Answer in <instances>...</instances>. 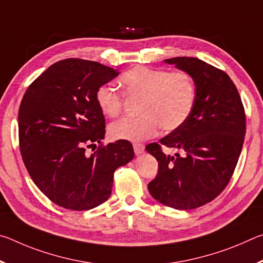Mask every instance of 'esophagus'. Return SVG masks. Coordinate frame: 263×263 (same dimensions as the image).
<instances>
[{
  "label": "esophagus",
  "instance_id": "esophagus-1",
  "mask_svg": "<svg viewBox=\"0 0 263 263\" xmlns=\"http://www.w3.org/2000/svg\"><path fill=\"white\" fill-rule=\"evenodd\" d=\"M133 149H135V153L137 155H139L141 153H144L145 146L142 145V144H135V145H133Z\"/></svg>",
  "mask_w": 263,
  "mask_h": 263
}]
</instances>
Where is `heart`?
<instances>
[{
  "instance_id": "obj_1",
  "label": "heart",
  "mask_w": 263,
  "mask_h": 263,
  "mask_svg": "<svg viewBox=\"0 0 263 263\" xmlns=\"http://www.w3.org/2000/svg\"><path fill=\"white\" fill-rule=\"evenodd\" d=\"M119 84L127 97H140L137 117H125L110 124L109 136L114 140L141 141L154 136L161 126L171 132L188 121L196 103V84L184 70L136 66L126 70ZM96 104L106 117H116L123 108L122 96L108 84L95 92Z\"/></svg>"
}]
</instances>
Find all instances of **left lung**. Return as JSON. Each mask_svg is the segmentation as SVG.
I'll list each match as a JSON object with an SVG mask.
<instances>
[{
	"label": "left lung",
	"mask_w": 263,
	"mask_h": 263,
	"mask_svg": "<svg viewBox=\"0 0 263 263\" xmlns=\"http://www.w3.org/2000/svg\"><path fill=\"white\" fill-rule=\"evenodd\" d=\"M164 62L191 75L197 96L188 121L159 140L183 155H164L157 142L146 146L159 161L148 191L163 205L191 210L211 202L229 184L242 149L246 115L238 89L225 72L197 58Z\"/></svg>",
	"instance_id": "obj_1"
}]
</instances>
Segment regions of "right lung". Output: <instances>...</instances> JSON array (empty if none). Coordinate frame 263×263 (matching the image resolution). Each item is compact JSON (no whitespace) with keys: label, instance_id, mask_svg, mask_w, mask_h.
<instances>
[{"label":"right lung","instance_id":"add662e5","mask_svg":"<svg viewBox=\"0 0 263 263\" xmlns=\"http://www.w3.org/2000/svg\"><path fill=\"white\" fill-rule=\"evenodd\" d=\"M118 74L72 58L53 64L25 91L18 111L21 154L34 184L57 205L77 211L99 206L111 195L116 169L135 157L126 140L86 153L105 135L96 89Z\"/></svg>","mask_w":263,"mask_h":263}]
</instances>
